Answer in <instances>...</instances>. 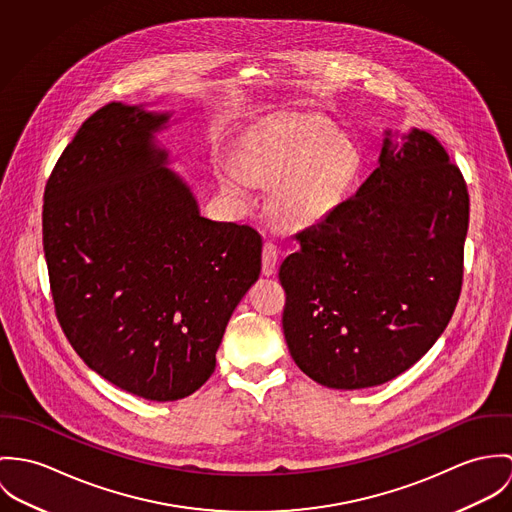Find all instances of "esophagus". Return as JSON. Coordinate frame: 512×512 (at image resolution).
<instances>
[{
	"label": "esophagus",
	"mask_w": 512,
	"mask_h": 512,
	"mask_svg": "<svg viewBox=\"0 0 512 512\" xmlns=\"http://www.w3.org/2000/svg\"><path fill=\"white\" fill-rule=\"evenodd\" d=\"M277 261H279V247H277L275 243L267 241V243L263 245V275H265V277L275 275Z\"/></svg>",
	"instance_id": "esophagus-1"
}]
</instances>
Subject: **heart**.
Wrapping results in <instances>:
<instances>
[{
	"label": "heart",
	"mask_w": 512,
	"mask_h": 512,
	"mask_svg": "<svg viewBox=\"0 0 512 512\" xmlns=\"http://www.w3.org/2000/svg\"><path fill=\"white\" fill-rule=\"evenodd\" d=\"M239 167L218 165L216 176L233 196H247L249 180L275 184V208L290 224H314L340 200L357 171V149L322 119L279 121L239 151Z\"/></svg>",
	"instance_id": "b5f03b06"
}]
</instances>
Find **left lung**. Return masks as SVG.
<instances>
[{"label":"left lung","mask_w":512,"mask_h":512,"mask_svg":"<svg viewBox=\"0 0 512 512\" xmlns=\"http://www.w3.org/2000/svg\"><path fill=\"white\" fill-rule=\"evenodd\" d=\"M469 194L440 141L420 129L318 224L281 265L284 340L330 389L383 385L446 330L463 283Z\"/></svg>","instance_id":"8db88e82"}]
</instances>
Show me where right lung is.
I'll return each mask as SVG.
<instances>
[{
  "label": "right lung",
  "mask_w": 512,
  "mask_h": 512,
  "mask_svg": "<svg viewBox=\"0 0 512 512\" xmlns=\"http://www.w3.org/2000/svg\"><path fill=\"white\" fill-rule=\"evenodd\" d=\"M171 114L112 102L51 172L43 249L58 324L84 363L167 402L216 369L229 318L261 273V235L200 216L155 131Z\"/></svg>",
  "instance_id": "1"
}]
</instances>
